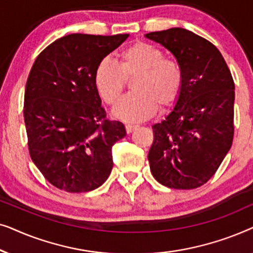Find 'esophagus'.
Wrapping results in <instances>:
<instances>
[{"instance_id": "esophagus-1", "label": "esophagus", "mask_w": 253, "mask_h": 253, "mask_svg": "<svg viewBox=\"0 0 253 253\" xmlns=\"http://www.w3.org/2000/svg\"><path fill=\"white\" fill-rule=\"evenodd\" d=\"M137 127H138V126H133V124H126V130L127 133H131L133 130H136Z\"/></svg>"}]
</instances>
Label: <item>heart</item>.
Here are the masks:
<instances>
[{
  "instance_id": "b5f03b06",
  "label": "heart",
  "mask_w": 253,
  "mask_h": 253,
  "mask_svg": "<svg viewBox=\"0 0 253 253\" xmlns=\"http://www.w3.org/2000/svg\"><path fill=\"white\" fill-rule=\"evenodd\" d=\"M132 94L122 100L114 115L126 122H139L157 112L170 108L177 102L183 87L179 64L165 58L159 48L136 41L120 51L117 65L101 61L94 71V85L103 101L115 106L123 95L126 81Z\"/></svg>"
}]
</instances>
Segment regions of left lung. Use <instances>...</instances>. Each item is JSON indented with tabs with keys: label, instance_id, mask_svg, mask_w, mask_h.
<instances>
[{
	"label": "left lung",
	"instance_id": "obj_1",
	"mask_svg": "<svg viewBox=\"0 0 253 253\" xmlns=\"http://www.w3.org/2000/svg\"><path fill=\"white\" fill-rule=\"evenodd\" d=\"M174 55L183 72L175 107L152 126V175L172 189H196L215 174L234 138L235 84L219 49L181 27L145 34Z\"/></svg>",
	"mask_w": 253,
	"mask_h": 253
}]
</instances>
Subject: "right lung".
I'll list each match as a JSON object with an SVG mask.
<instances>
[{
  "instance_id": "right-lung-1",
  "label": "right lung",
  "mask_w": 253,
  "mask_h": 253,
  "mask_svg": "<svg viewBox=\"0 0 253 253\" xmlns=\"http://www.w3.org/2000/svg\"><path fill=\"white\" fill-rule=\"evenodd\" d=\"M127 37L69 34L44 48L31 69L24 95L27 145L34 165L57 189L92 191L110 175L112 147L126 131L106 119L94 71Z\"/></svg>"
}]
</instances>
